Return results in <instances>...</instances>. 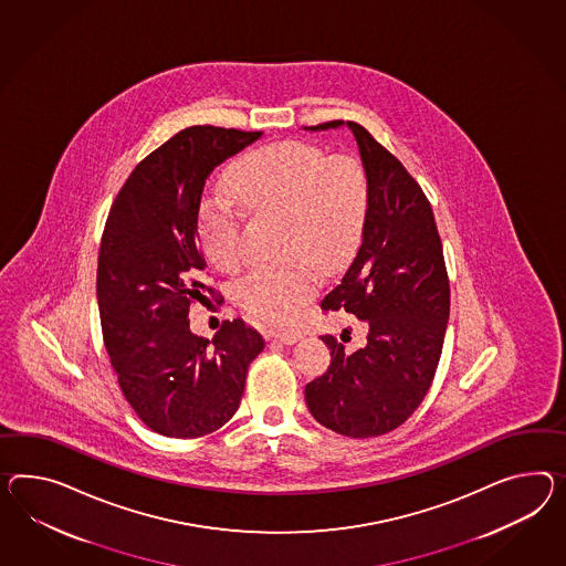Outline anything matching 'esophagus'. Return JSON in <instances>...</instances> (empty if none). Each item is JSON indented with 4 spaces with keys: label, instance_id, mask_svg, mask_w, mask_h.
I'll list each match as a JSON object with an SVG mask.
<instances>
[{
    "label": "esophagus",
    "instance_id": "1",
    "mask_svg": "<svg viewBox=\"0 0 566 566\" xmlns=\"http://www.w3.org/2000/svg\"><path fill=\"white\" fill-rule=\"evenodd\" d=\"M269 338L281 340L283 345H293V343H297L302 338V334L290 333V331H276V333H269Z\"/></svg>",
    "mask_w": 566,
    "mask_h": 566
}]
</instances>
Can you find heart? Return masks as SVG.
I'll use <instances>...</instances> for the list:
<instances>
[{"label": "heart", "instance_id": "1", "mask_svg": "<svg viewBox=\"0 0 566 566\" xmlns=\"http://www.w3.org/2000/svg\"><path fill=\"white\" fill-rule=\"evenodd\" d=\"M230 187L250 213L283 219L285 256H297L250 273L238 285L235 302L252 318L290 324L318 287V271L305 256L333 266L357 247L369 201L367 175L350 156L328 158L312 144L279 142L240 161ZM197 232L205 256L219 271L240 266L242 213L233 201H205Z\"/></svg>", "mask_w": 566, "mask_h": 566}]
</instances>
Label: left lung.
Wrapping results in <instances>:
<instances>
[{"mask_svg": "<svg viewBox=\"0 0 566 566\" xmlns=\"http://www.w3.org/2000/svg\"><path fill=\"white\" fill-rule=\"evenodd\" d=\"M343 120L305 129H336ZM369 201L361 247L322 310L361 319L367 343L348 350L334 336L328 369L305 386L312 417L355 439L400 427L431 388L450 318V279L433 209L405 166L359 123Z\"/></svg>", "mask_w": 566, "mask_h": 566, "instance_id": "1", "label": "left lung"}]
</instances>
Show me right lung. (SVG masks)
<instances>
[{
    "mask_svg": "<svg viewBox=\"0 0 566 566\" xmlns=\"http://www.w3.org/2000/svg\"><path fill=\"white\" fill-rule=\"evenodd\" d=\"M261 135L211 125L176 133L135 166L104 226L96 276L104 347L130 408L164 437L221 429L264 348L244 319H226L211 340L190 333L189 322L192 302L218 300L203 283L197 233L205 180Z\"/></svg>",
    "mask_w": 566,
    "mask_h": 566,
    "instance_id": "obj_1",
    "label": "right lung"
}]
</instances>
